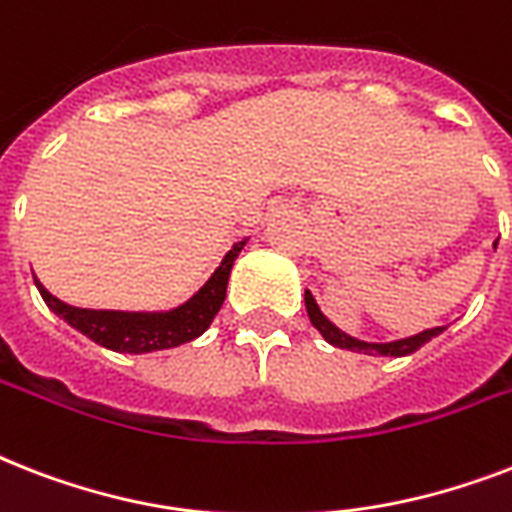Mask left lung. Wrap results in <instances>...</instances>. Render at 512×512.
Masks as SVG:
<instances>
[{"label": "left lung", "instance_id": "obj_1", "mask_svg": "<svg viewBox=\"0 0 512 512\" xmlns=\"http://www.w3.org/2000/svg\"><path fill=\"white\" fill-rule=\"evenodd\" d=\"M305 308H308V316H311V324L319 329L324 340L332 342L335 348H345V350H356V353H369V356H409L414 350H420L425 342H430L433 337H438L444 332V327H436V329H425L420 335L414 337H404V340H396V342H364V340H356V337L345 335L340 329L332 324V321L319 311V305L313 300L311 292H305Z\"/></svg>", "mask_w": 512, "mask_h": 512}]
</instances>
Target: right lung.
Instances as JSON below:
<instances>
[{
    "instance_id": "right-lung-1",
    "label": "right lung",
    "mask_w": 512,
    "mask_h": 512,
    "mask_svg": "<svg viewBox=\"0 0 512 512\" xmlns=\"http://www.w3.org/2000/svg\"><path fill=\"white\" fill-rule=\"evenodd\" d=\"M244 241L233 244V249L225 255L212 279L196 292V295L183 303L175 311L167 313H127V311H87V308H74V305L60 303L47 289L36 281L39 295L47 303L50 311H55L71 327L79 329L82 335L95 340L98 345L116 353H151V350L177 348L183 342H191L212 324V319L220 311L225 300V287L231 276L233 260L239 257Z\"/></svg>"
}]
</instances>
